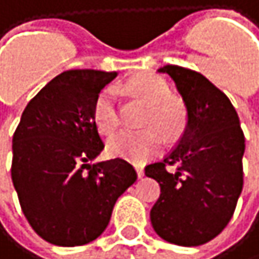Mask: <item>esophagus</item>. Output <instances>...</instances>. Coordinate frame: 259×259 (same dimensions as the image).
<instances>
[{"instance_id":"1","label":"esophagus","mask_w":259,"mask_h":259,"mask_svg":"<svg viewBox=\"0 0 259 259\" xmlns=\"http://www.w3.org/2000/svg\"><path fill=\"white\" fill-rule=\"evenodd\" d=\"M135 170H137L138 178H140V179H143V178H144V168H143V167H140V165H135Z\"/></svg>"}]
</instances>
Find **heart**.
Returning <instances> with one entry per match:
<instances>
[{"label": "heart", "mask_w": 259, "mask_h": 259, "mask_svg": "<svg viewBox=\"0 0 259 259\" xmlns=\"http://www.w3.org/2000/svg\"><path fill=\"white\" fill-rule=\"evenodd\" d=\"M124 88L132 94L143 98L150 107L146 116L147 125H155L168 135H178L185 124L184 109L173 100L168 84L150 74L138 75L128 80ZM94 121L97 128L110 135L119 125V106H118V91L113 86L103 89L94 104ZM162 147V135L154 127L144 128L141 132L122 131L112 137L107 143V149L113 156L125 158L135 162H146L153 158Z\"/></svg>", "instance_id": "1"}]
</instances>
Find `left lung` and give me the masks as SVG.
<instances>
[{"label": "left lung", "instance_id": "left-lung-1", "mask_svg": "<svg viewBox=\"0 0 259 259\" xmlns=\"http://www.w3.org/2000/svg\"><path fill=\"white\" fill-rule=\"evenodd\" d=\"M168 74L187 107V127L178 146L146 176L161 187L150 211L155 232L178 246H200L215 238L234 215L243 190L244 134L231 100L205 75L178 65ZM170 165H177L168 172Z\"/></svg>", "mask_w": 259, "mask_h": 259}]
</instances>
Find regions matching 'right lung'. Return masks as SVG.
Segmentation results:
<instances>
[{"instance_id": "obj_1", "label": "right lung", "mask_w": 259, "mask_h": 259, "mask_svg": "<svg viewBox=\"0 0 259 259\" xmlns=\"http://www.w3.org/2000/svg\"><path fill=\"white\" fill-rule=\"evenodd\" d=\"M115 77L95 69L59 74L30 100L15 131L13 187L30 226L51 244L94 241L107 228L116 199L137 181L124 159L92 164L104 149L94 104Z\"/></svg>"}]
</instances>
